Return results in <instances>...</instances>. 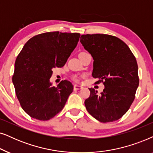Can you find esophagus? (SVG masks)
Listing matches in <instances>:
<instances>
[{
    "instance_id": "1",
    "label": "esophagus",
    "mask_w": 153,
    "mask_h": 153,
    "mask_svg": "<svg viewBox=\"0 0 153 153\" xmlns=\"http://www.w3.org/2000/svg\"><path fill=\"white\" fill-rule=\"evenodd\" d=\"M82 88V86H81V85H74V86H73V89H74V90H78V89H80Z\"/></svg>"
}]
</instances>
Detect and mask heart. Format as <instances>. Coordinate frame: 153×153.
Segmentation results:
<instances>
[{
  "label": "heart",
  "mask_w": 153,
  "mask_h": 153,
  "mask_svg": "<svg viewBox=\"0 0 153 153\" xmlns=\"http://www.w3.org/2000/svg\"><path fill=\"white\" fill-rule=\"evenodd\" d=\"M76 80H77V78H76Z\"/></svg>",
  "instance_id": "1"
}]
</instances>
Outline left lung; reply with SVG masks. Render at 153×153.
Masks as SVG:
<instances>
[{
    "label": "left lung",
    "instance_id": "left-lung-1",
    "mask_svg": "<svg viewBox=\"0 0 153 153\" xmlns=\"http://www.w3.org/2000/svg\"><path fill=\"white\" fill-rule=\"evenodd\" d=\"M80 41L94 59L93 78L104 80L100 94L89 89L87 111L101 123L117 120L131 106L139 84L135 56L125 42L113 36L87 34Z\"/></svg>",
    "mask_w": 153,
    "mask_h": 153
}]
</instances>
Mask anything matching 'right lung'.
<instances>
[{"instance_id": "obj_1", "label": "right lung", "mask_w": 153, "mask_h": 153, "mask_svg": "<svg viewBox=\"0 0 153 153\" xmlns=\"http://www.w3.org/2000/svg\"><path fill=\"white\" fill-rule=\"evenodd\" d=\"M78 33L48 32L26 42L16 59L13 82L20 105L33 118L48 120L63 109L73 87L63 80L53 87L52 69L62 67L76 48Z\"/></svg>"}]
</instances>
